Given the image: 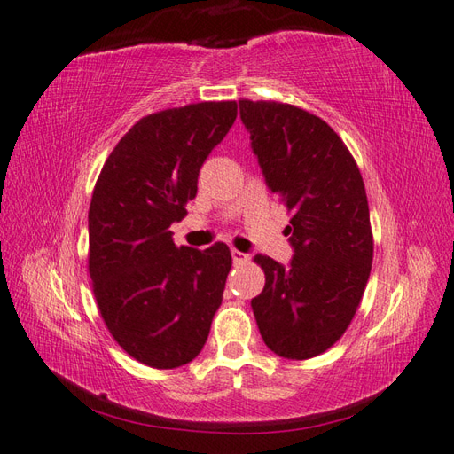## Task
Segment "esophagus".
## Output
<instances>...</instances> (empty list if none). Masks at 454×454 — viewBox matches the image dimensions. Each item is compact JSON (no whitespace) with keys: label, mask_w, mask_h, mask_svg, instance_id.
<instances>
[{"label":"esophagus","mask_w":454,"mask_h":454,"mask_svg":"<svg viewBox=\"0 0 454 454\" xmlns=\"http://www.w3.org/2000/svg\"><path fill=\"white\" fill-rule=\"evenodd\" d=\"M231 259H234V262H246L249 257L246 255V253H241L238 249H231Z\"/></svg>","instance_id":"34e87169"}]
</instances>
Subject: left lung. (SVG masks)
Instances as JSON below:
<instances>
[{
  "label": "left lung",
  "mask_w": 454,
  "mask_h": 454,
  "mask_svg": "<svg viewBox=\"0 0 454 454\" xmlns=\"http://www.w3.org/2000/svg\"><path fill=\"white\" fill-rule=\"evenodd\" d=\"M267 187L292 213L286 267L267 255L265 288L251 300L262 340L288 360H308L340 339L364 296L373 236L364 179L331 125L292 104L239 100Z\"/></svg>",
  "instance_id": "1"
}]
</instances>
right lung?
Here are the masks:
<instances>
[{
	"instance_id": "add662e5",
	"label": "right lung",
	"mask_w": 454,
	"mask_h": 454,
	"mask_svg": "<svg viewBox=\"0 0 454 454\" xmlns=\"http://www.w3.org/2000/svg\"><path fill=\"white\" fill-rule=\"evenodd\" d=\"M238 104L199 102L137 121L104 162L89 208V272L102 319L137 362L174 370L199 356L223 303L226 244L176 247L170 226L197 195Z\"/></svg>"
}]
</instances>
